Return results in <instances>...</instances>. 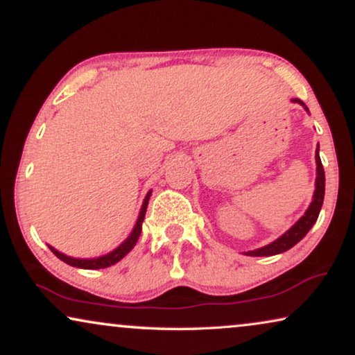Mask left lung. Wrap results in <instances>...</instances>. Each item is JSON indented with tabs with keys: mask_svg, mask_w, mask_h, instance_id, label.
Segmentation results:
<instances>
[{
	"mask_svg": "<svg viewBox=\"0 0 355 355\" xmlns=\"http://www.w3.org/2000/svg\"><path fill=\"white\" fill-rule=\"evenodd\" d=\"M294 103H299L301 106L306 107L301 99H293ZM307 111V107H306ZM315 161H317V180H315V191H313V199L311 202V206L306 211V214L299 218V220L294 223V225L288 230L286 233L282 234L275 241L267 244V246L259 248L256 251H249L246 252V256H275V254H282L288 249H291L294 244H297L301 239L306 236L309 230L312 228L313 223L317 222L318 214H320L322 204H323V198H325V171H323L320 156H318V148H317V154H315Z\"/></svg>",
	"mask_w": 355,
	"mask_h": 355,
	"instance_id": "obj_1",
	"label": "left lung"
}]
</instances>
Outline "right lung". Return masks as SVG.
Instances as JSON below:
<instances>
[{
	"label": "right lung",
	"instance_id": "right-lung-1",
	"mask_svg": "<svg viewBox=\"0 0 355 355\" xmlns=\"http://www.w3.org/2000/svg\"><path fill=\"white\" fill-rule=\"evenodd\" d=\"M149 196H151V191L146 194V198H144L143 201V206H141V211H139V216H138V220H137V225H135L133 232L130 233V236L123 241L121 246L117 249H114L112 252L106 254V256H101V257H96V259H73V257H69L66 254L56 251V249L49 246L51 249L53 254L56 257L61 259L62 262L69 263V266L72 267H77V268H87V270H96V268H106V267H111L114 263H117L121 259H123L127 256V254L132 251L135 244H137L139 234H141V223L144 220V214H146V209H148V201H149Z\"/></svg>",
	"mask_w": 355,
	"mask_h": 355
}]
</instances>
